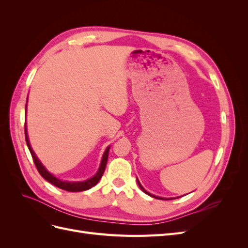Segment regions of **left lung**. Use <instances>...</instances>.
Masks as SVG:
<instances>
[{
	"label": "left lung",
	"mask_w": 248,
	"mask_h": 248,
	"mask_svg": "<svg viewBox=\"0 0 248 248\" xmlns=\"http://www.w3.org/2000/svg\"><path fill=\"white\" fill-rule=\"evenodd\" d=\"M137 181H138V184H139V186H140V189H141L142 191H144V192H145L146 194H148V196H150V197H152V198H155V199H158V200H172L171 198H170V199H167V198H166V199H164V198H160V197H156V196H154V194H151V193H150V192H148V191H147V190H146V189L144 188V187H142V186H141V184L140 183V181H139V179H138V178H137Z\"/></svg>",
	"instance_id": "1"
}]
</instances>
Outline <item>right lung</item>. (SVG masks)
<instances>
[{"mask_svg": "<svg viewBox=\"0 0 248 248\" xmlns=\"http://www.w3.org/2000/svg\"><path fill=\"white\" fill-rule=\"evenodd\" d=\"M27 102H28V99H27ZM26 114H27V106H26ZM25 134H26V141H27L28 148L30 150V152H31V155L33 157V160H34V163H35L37 170H38L39 174L44 179H46V181L51 183L52 185H55V186L59 187V188L64 189L66 191L78 192V191H85V190H88L90 188H92L93 186H95L97 183L99 182V180L101 179L103 172H104V170H106V167H107V162H108V151H109V148L110 147H108L106 149V151H104L103 156H102V159H101V162H100V167H99L98 170H97L96 174L92 178L87 179L86 181H78V182L63 181V180H60L59 178H57V177H55L54 175H52L51 172H49L46 169V167H44L43 164L41 163V161L38 159V157L36 156L35 152L33 151V149L31 147V144H30V140H29L28 132H27V123H25Z\"/></svg>", "mask_w": 248, "mask_h": 248, "instance_id": "obj_1", "label": "right lung"}]
</instances>
